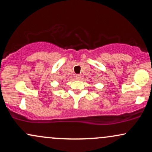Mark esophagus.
I'll return each mask as SVG.
<instances>
[{
	"label": "esophagus",
	"mask_w": 152,
	"mask_h": 152,
	"mask_svg": "<svg viewBox=\"0 0 152 152\" xmlns=\"http://www.w3.org/2000/svg\"><path fill=\"white\" fill-rule=\"evenodd\" d=\"M75 78H76V80H80V79H81V76H80V75L77 74V75H76Z\"/></svg>",
	"instance_id": "esophagus-1"
}]
</instances>
